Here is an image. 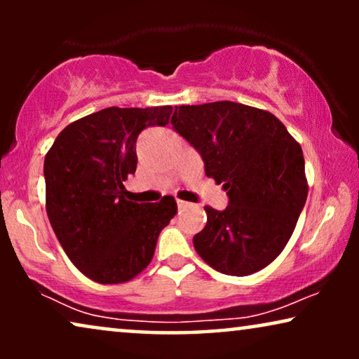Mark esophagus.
Instances as JSON below:
<instances>
[{
	"instance_id": "obj_1",
	"label": "esophagus",
	"mask_w": 359,
	"mask_h": 359,
	"mask_svg": "<svg viewBox=\"0 0 359 359\" xmlns=\"http://www.w3.org/2000/svg\"><path fill=\"white\" fill-rule=\"evenodd\" d=\"M191 203H186V201H181V199H178V209L180 210H186V209H189L191 208Z\"/></svg>"
}]
</instances>
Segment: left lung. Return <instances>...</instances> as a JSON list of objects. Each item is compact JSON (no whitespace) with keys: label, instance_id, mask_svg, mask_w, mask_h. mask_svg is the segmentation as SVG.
I'll return each mask as SVG.
<instances>
[{"label":"left lung","instance_id":"1","mask_svg":"<svg viewBox=\"0 0 359 359\" xmlns=\"http://www.w3.org/2000/svg\"><path fill=\"white\" fill-rule=\"evenodd\" d=\"M171 124L229 194L225 210L205 205L196 252L215 271L247 276L279 257L296 229L309 184L299 142L271 112L232 101L175 107Z\"/></svg>","mask_w":359,"mask_h":359}]
</instances>
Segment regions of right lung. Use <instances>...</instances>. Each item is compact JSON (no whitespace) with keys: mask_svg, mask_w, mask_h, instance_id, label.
<instances>
[{"mask_svg":"<svg viewBox=\"0 0 359 359\" xmlns=\"http://www.w3.org/2000/svg\"><path fill=\"white\" fill-rule=\"evenodd\" d=\"M171 112V106L106 107L68 124L47 151L48 220L70 262L93 281L121 284L144 271L178 212L173 196L134 203L122 184L135 173L137 137L168 124Z\"/></svg>","mask_w":359,"mask_h":359,"instance_id":"obj_1","label":"right lung"}]
</instances>
